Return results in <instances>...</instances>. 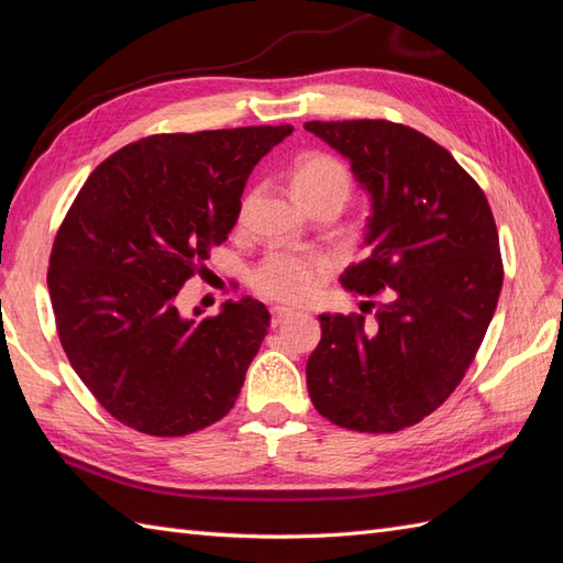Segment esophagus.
Here are the masks:
<instances>
[{"instance_id":"1","label":"esophagus","mask_w":563,"mask_h":563,"mask_svg":"<svg viewBox=\"0 0 563 563\" xmlns=\"http://www.w3.org/2000/svg\"><path fill=\"white\" fill-rule=\"evenodd\" d=\"M292 314L295 312L288 307H271V324L278 327V324H283V321H288Z\"/></svg>"}]
</instances>
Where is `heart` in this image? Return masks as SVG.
Returning a JSON list of instances; mask_svg holds the SVG:
<instances>
[{"label":"heart","mask_w":563,"mask_h":563,"mask_svg":"<svg viewBox=\"0 0 563 563\" xmlns=\"http://www.w3.org/2000/svg\"><path fill=\"white\" fill-rule=\"evenodd\" d=\"M292 190L300 202L336 198L345 202L351 194V174L329 154H305L292 166ZM329 273V258L312 251H275L251 273L254 290L280 305L309 302L321 290Z\"/></svg>","instance_id":"heart-1"}]
</instances>
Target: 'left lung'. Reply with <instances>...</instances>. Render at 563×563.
Returning a JSON list of instances; mask_svg holds the SVG:
<instances>
[{"mask_svg":"<svg viewBox=\"0 0 563 563\" xmlns=\"http://www.w3.org/2000/svg\"><path fill=\"white\" fill-rule=\"evenodd\" d=\"M367 194V258L345 290L382 295L373 321L321 314L307 389L331 423L397 433L460 385L492 324L504 263L484 190L438 142L389 121L305 123ZM373 305L375 302H367Z\"/></svg>","mask_w":563,"mask_h":563,"instance_id":"obj_1","label":"left lung"}]
</instances>
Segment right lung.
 Instances as JSON below:
<instances>
[{
	"label": "right lung",
	"instance_id": "add662e5",
	"mask_svg": "<svg viewBox=\"0 0 563 563\" xmlns=\"http://www.w3.org/2000/svg\"><path fill=\"white\" fill-rule=\"evenodd\" d=\"M290 125L142 137L81 186L55 236L47 290L59 343L93 397L147 435L230 413L271 314L251 297L181 317L176 295L236 224L249 174Z\"/></svg>",
	"mask_w": 563,
	"mask_h": 563
}]
</instances>
